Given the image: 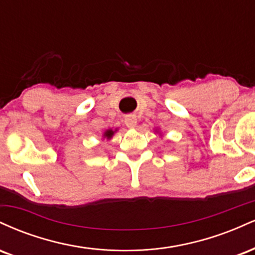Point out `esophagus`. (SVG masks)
Instances as JSON below:
<instances>
[{
    "instance_id": "1",
    "label": "esophagus",
    "mask_w": 255,
    "mask_h": 255,
    "mask_svg": "<svg viewBox=\"0 0 255 255\" xmlns=\"http://www.w3.org/2000/svg\"><path fill=\"white\" fill-rule=\"evenodd\" d=\"M125 124L128 128H134L136 126V116L135 115H127L125 118Z\"/></svg>"
}]
</instances>
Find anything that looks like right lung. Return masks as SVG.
Returning <instances> with one entry per match:
<instances>
[{
    "label": "right lung",
    "instance_id": "1",
    "mask_svg": "<svg viewBox=\"0 0 255 255\" xmlns=\"http://www.w3.org/2000/svg\"><path fill=\"white\" fill-rule=\"evenodd\" d=\"M115 131H116V129H115V130H113V129H108V130L105 131V133L103 134V136H104V137H107V139H111V137H113L114 133H115Z\"/></svg>",
    "mask_w": 255,
    "mask_h": 255
}]
</instances>
